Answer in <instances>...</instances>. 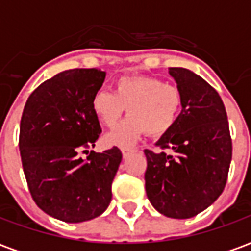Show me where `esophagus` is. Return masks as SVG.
I'll use <instances>...</instances> for the list:
<instances>
[{"instance_id":"34e87169","label":"esophagus","mask_w":251,"mask_h":251,"mask_svg":"<svg viewBox=\"0 0 251 251\" xmlns=\"http://www.w3.org/2000/svg\"><path fill=\"white\" fill-rule=\"evenodd\" d=\"M121 151H122V156H124V158L129 157L130 154H133V153L136 152V149H131V148H122Z\"/></svg>"}]
</instances>
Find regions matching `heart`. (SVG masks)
<instances>
[{
    "label": "heart",
    "mask_w": 251,
    "mask_h": 251,
    "mask_svg": "<svg viewBox=\"0 0 251 251\" xmlns=\"http://www.w3.org/2000/svg\"><path fill=\"white\" fill-rule=\"evenodd\" d=\"M94 115L106 127H114L127 109L130 114L104 137L107 144L131 145L145 133L160 136L179 120L183 95L174 84L145 75L122 76L113 84V93L99 90L91 100Z\"/></svg>",
    "instance_id": "heart-1"
}]
</instances>
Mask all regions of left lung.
<instances>
[{"instance_id":"8db88e82","label":"left lung","mask_w":251,"mask_h":251,"mask_svg":"<svg viewBox=\"0 0 251 251\" xmlns=\"http://www.w3.org/2000/svg\"><path fill=\"white\" fill-rule=\"evenodd\" d=\"M169 75L183 95L175 126L157 141L174 154L145 149V189L156 210L175 219L204 211L223 192L232 145L226 109L219 94L187 68L171 67Z\"/></svg>"}]
</instances>
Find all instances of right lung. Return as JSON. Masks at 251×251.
Segmentation results:
<instances>
[{"instance_id": "right-lung-1", "label": "right lung", "mask_w": 251, "mask_h": 251, "mask_svg": "<svg viewBox=\"0 0 251 251\" xmlns=\"http://www.w3.org/2000/svg\"><path fill=\"white\" fill-rule=\"evenodd\" d=\"M106 72L74 68L43 82L30 94L20 124V154L35 203L67 223L99 216L111 201L122 153L117 147L90 152L100 134L91 100Z\"/></svg>"}]
</instances>
